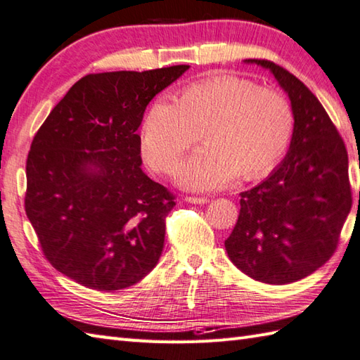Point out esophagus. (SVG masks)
Listing matches in <instances>:
<instances>
[{
    "label": "esophagus",
    "mask_w": 360,
    "mask_h": 360,
    "mask_svg": "<svg viewBox=\"0 0 360 360\" xmlns=\"http://www.w3.org/2000/svg\"><path fill=\"white\" fill-rule=\"evenodd\" d=\"M186 201L190 204H207L209 200L204 196H186Z\"/></svg>",
    "instance_id": "34e87169"
}]
</instances>
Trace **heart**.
Returning <instances> with one entry per match:
<instances>
[{
  "label": "heart",
  "mask_w": 360,
  "mask_h": 360,
  "mask_svg": "<svg viewBox=\"0 0 360 360\" xmlns=\"http://www.w3.org/2000/svg\"><path fill=\"white\" fill-rule=\"evenodd\" d=\"M295 128L289 98L258 83L219 75L182 89L179 101L160 96L143 119L141 142L147 162L173 173L182 156L200 141L207 142L182 167V186L219 188L236 174L257 178L285 156Z\"/></svg>",
  "instance_id": "obj_1"
}]
</instances>
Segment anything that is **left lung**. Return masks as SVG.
Listing matches in <instances>:
<instances>
[{"label":"left lung","mask_w":360,"mask_h":360,"mask_svg":"<svg viewBox=\"0 0 360 360\" xmlns=\"http://www.w3.org/2000/svg\"><path fill=\"white\" fill-rule=\"evenodd\" d=\"M246 62L271 70L292 103L295 128L281 164L240 193L238 221L224 244L231 262L250 278L286 285L317 271L338 249L353 204L348 153L303 82L269 60Z\"/></svg>","instance_id":"left-lung-1"}]
</instances>
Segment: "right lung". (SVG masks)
<instances>
[{"label":"right lung","mask_w":360,"mask_h":360,"mask_svg":"<svg viewBox=\"0 0 360 360\" xmlns=\"http://www.w3.org/2000/svg\"><path fill=\"white\" fill-rule=\"evenodd\" d=\"M188 65L82 77L38 129L26 162V215L46 259L89 289L141 281L162 254L174 195L142 172L145 108Z\"/></svg>","instance_id":"right-lung-1"}]
</instances>
